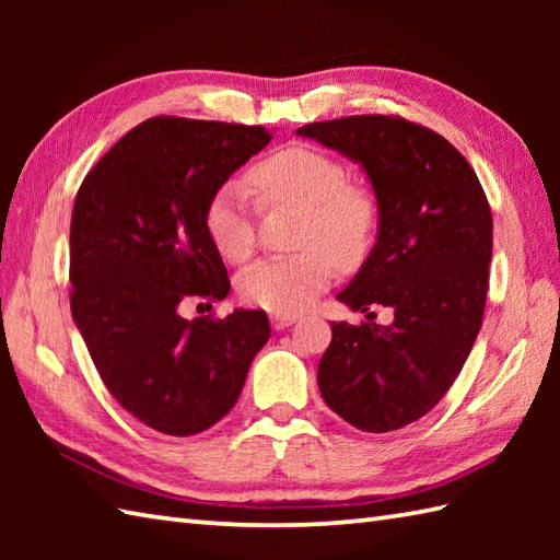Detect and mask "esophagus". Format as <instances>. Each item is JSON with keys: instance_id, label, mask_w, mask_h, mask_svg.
I'll list each match as a JSON object with an SVG mask.
<instances>
[{"instance_id": "34e87169", "label": "esophagus", "mask_w": 560, "mask_h": 560, "mask_svg": "<svg viewBox=\"0 0 560 560\" xmlns=\"http://www.w3.org/2000/svg\"><path fill=\"white\" fill-rule=\"evenodd\" d=\"M295 323V317L293 315H271V327L273 329H287V327H291Z\"/></svg>"}]
</instances>
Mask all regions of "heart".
Wrapping results in <instances>:
<instances>
[{"label": "heart", "instance_id": "heart-1", "mask_svg": "<svg viewBox=\"0 0 560 560\" xmlns=\"http://www.w3.org/2000/svg\"><path fill=\"white\" fill-rule=\"evenodd\" d=\"M249 183L267 201L303 207L299 255L267 257L237 279L247 303L277 315H295L323 293L335 277V259L353 267L368 255L377 229L371 189L349 183L343 165L311 147H283L249 168ZM205 229L217 253L229 261L253 255L257 233L245 187L223 183L205 207Z\"/></svg>", "mask_w": 560, "mask_h": 560}]
</instances>
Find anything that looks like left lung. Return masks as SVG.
Segmentation results:
<instances>
[{
	"mask_svg": "<svg viewBox=\"0 0 560 560\" xmlns=\"http://www.w3.org/2000/svg\"><path fill=\"white\" fill-rule=\"evenodd\" d=\"M295 132L361 163L371 177L377 243L337 299L351 311L385 305L395 313L387 327L331 325L319 392L361 431H397L445 397L477 341L493 255L489 199L445 137L404 117L351 115Z\"/></svg>",
	"mask_w": 560,
	"mask_h": 560,
	"instance_id": "left-lung-1",
	"label": "left lung"
}]
</instances>
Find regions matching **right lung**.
<instances>
[{
	"label": "right lung",
	"instance_id": "right-lung-1",
	"mask_svg": "<svg viewBox=\"0 0 560 560\" xmlns=\"http://www.w3.org/2000/svg\"><path fill=\"white\" fill-rule=\"evenodd\" d=\"M269 139L259 125L151 117L93 165L77 192L71 315L110 395L159 433L185 438L221 421L269 339L259 311L180 315L189 301L229 295L205 207Z\"/></svg>",
	"mask_w": 560,
	"mask_h": 560
}]
</instances>
